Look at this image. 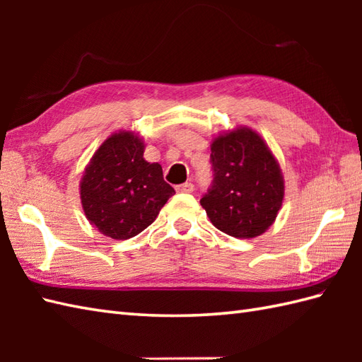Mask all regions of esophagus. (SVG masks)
<instances>
[{
    "label": "esophagus",
    "mask_w": 362,
    "mask_h": 362,
    "mask_svg": "<svg viewBox=\"0 0 362 362\" xmlns=\"http://www.w3.org/2000/svg\"><path fill=\"white\" fill-rule=\"evenodd\" d=\"M175 189L179 191V193H193L194 185H193V183L187 182V183H182V185H177Z\"/></svg>",
    "instance_id": "1"
}]
</instances>
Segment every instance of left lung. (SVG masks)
Listing matches in <instances>:
<instances>
[{"label":"left lung","instance_id":"obj_1","mask_svg":"<svg viewBox=\"0 0 362 362\" xmlns=\"http://www.w3.org/2000/svg\"><path fill=\"white\" fill-rule=\"evenodd\" d=\"M213 185L201 205L211 224L249 240L274 224L284 197L279 161L255 130L241 126L211 141Z\"/></svg>","mask_w":362,"mask_h":362}]
</instances>
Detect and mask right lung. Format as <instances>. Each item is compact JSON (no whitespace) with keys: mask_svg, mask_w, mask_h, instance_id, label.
Returning <instances> with one entry per match:
<instances>
[{"mask_svg":"<svg viewBox=\"0 0 362 362\" xmlns=\"http://www.w3.org/2000/svg\"><path fill=\"white\" fill-rule=\"evenodd\" d=\"M143 153V138L119 130L99 146L81 179L86 218L112 240L141 233L175 193L163 180L161 166L146 161Z\"/></svg>","mask_w":362,"mask_h":362,"instance_id":"right-lung-1","label":"right lung"}]
</instances>
